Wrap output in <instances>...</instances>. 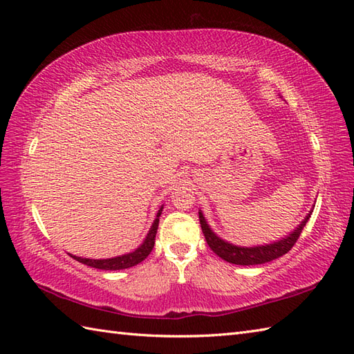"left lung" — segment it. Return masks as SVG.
Returning a JSON list of instances; mask_svg holds the SVG:
<instances>
[{
	"label": "left lung",
	"mask_w": 354,
	"mask_h": 354,
	"mask_svg": "<svg viewBox=\"0 0 354 354\" xmlns=\"http://www.w3.org/2000/svg\"><path fill=\"white\" fill-rule=\"evenodd\" d=\"M312 212L306 216V219L298 225V227L293 230L288 237H284L278 242L269 243V245H261V246H251V248H245V246H236L232 243L225 242L221 237H217L213 230L208 227V223L205 221L204 214L199 212V222L202 227V232H204L205 240L208 246L212 248V251L214 254L219 255L221 259L225 261L232 263V265H242V266H251V265H263V263L272 261L281 255L288 254L292 246L297 243V240L301 234L303 228L306 227L307 221L310 219Z\"/></svg>",
	"instance_id": "obj_1"
}]
</instances>
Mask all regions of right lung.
I'll list each match as a JSON object with an SVG mask.
<instances>
[{
  "mask_svg": "<svg viewBox=\"0 0 354 354\" xmlns=\"http://www.w3.org/2000/svg\"><path fill=\"white\" fill-rule=\"evenodd\" d=\"M162 213V207L158 209L156 213V219L153 221L152 227H150L147 236L145 239L137 250L129 254L120 255V257H114V259H103V260H93V259H82V257H76V255H71L74 260H77L80 263H84L86 266H91L95 269H103V270H120V269H127L132 268L135 265H138L142 260H145L147 255L150 254V251L153 250L155 246V236H156V230H158V223H160V216Z\"/></svg>",
  "mask_w": 354,
  "mask_h": 354,
  "instance_id": "1",
  "label": "right lung"
}]
</instances>
